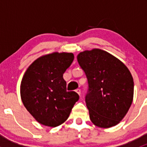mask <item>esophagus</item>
<instances>
[{
    "instance_id": "esophagus-1",
    "label": "esophagus",
    "mask_w": 147,
    "mask_h": 147,
    "mask_svg": "<svg viewBox=\"0 0 147 147\" xmlns=\"http://www.w3.org/2000/svg\"><path fill=\"white\" fill-rule=\"evenodd\" d=\"M75 91H76V92L78 93V94H79V95H80V94H81V90H80V89H77V90H75Z\"/></svg>"
}]
</instances>
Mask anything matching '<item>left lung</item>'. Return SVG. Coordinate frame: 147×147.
<instances>
[{"label":"left lung","mask_w":147,"mask_h":147,"mask_svg":"<svg viewBox=\"0 0 147 147\" xmlns=\"http://www.w3.org/2000/svg\"><path fill=\"white\" fill-rule=\"evenodd\" d=\"M77 58L88 82L85 102L92 122L101 128L115 126L132 103L134 80L129 70L100 49L82 52Z\"/></svg>","instance_id":"left-lung-1"}]
</instances>
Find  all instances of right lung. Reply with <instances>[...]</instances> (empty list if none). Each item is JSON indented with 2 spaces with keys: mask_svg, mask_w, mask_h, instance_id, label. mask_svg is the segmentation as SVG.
<instances>
[{
  "mask_svg": "<svg viewBox=\"0 0 147 147\" xmlns=\"http://www.w3.org/2000/svg\"><path fill=\"white\" fill-rule=\"evenodd\" d=\"M74 55L53 53L35 60L27 69L20 84L25 107L43 125L55 127L67 119L79 95L67 91L63 74Z\"/></svg>",
  "mask_w": 147,
  "mask_h": 147,
  "instance_id": "1",
  "label": "right lung"
}]
</instances>
